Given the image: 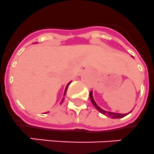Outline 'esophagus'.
I'll use <instances>...</instances> for the list:
<instances>
[{
  "label": "esophagus",
  "instance_id": "obj_1",
  "mask_svg": "<svg viewBox=\"0 0 154 154\" xmlns=\"http://www.w3.org/2000/svg\"><path fill=\"white\" fill-rule=\"evenodd\" d=\"M85 71H86V72H88V71H90V69H89L88 67H85V69H84L83 70L81 71V73H80V75H82V73H83V72H85Z\"/></svg>",
  "mask_w": 154,
  "mask_h": 154
}]
</instances>
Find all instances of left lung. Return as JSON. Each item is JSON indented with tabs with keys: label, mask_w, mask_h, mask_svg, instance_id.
I'll return each instance as SVG.
<instances>
[{
	"label": "left lung",
	"mask_w": 154,
	"mask_h": 154,
	"mask_svg": "<svg viewBox=\"0 0 154 154\" xmlns=\"http://www.w3.org/2000/svg\"><path fill=\"white\" fill-rule=\"evenodd\" d=\"M132 58H134V57H132ZM90 99H91V103H92L93 105H94V106L96 108V109H98V110H99V112H100V113H103V114L106 115V116H107V117H109L110 118H113V119L121 118V117H125L126 115L129 114V113L131 112H131H129V113H114V112H110V111L104 110L103 109H102L101 107L99 106H98V104L95 103V99H94V97H93L92 91L90 92Z\"/></svg>",
	"instance_id": "1"
}]
</instances>
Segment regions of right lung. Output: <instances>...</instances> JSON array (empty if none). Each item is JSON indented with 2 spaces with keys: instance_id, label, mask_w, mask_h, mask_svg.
<instances>
[{
  "instance_id": "1",
  "label": "right lung",
  "mask_w": 154,
  "mask_h": 154,
  "mask_svg": "<svg viewBox=\"0 0 154 154\" xmlns=\"http://www.w3.org/2000/svg\"><path fill=\"white\" fill-rule=\"evenodd\" d=\"M70 83H71V81H70V82H69V83H68V85H66V88H65V91H64V95H64V96H65V95H66V94L67 88H68V86H69V84H70ZM63 100H64V99H63ZM62 101L63 102V100H62ZM63 102H62V103H63Z\"/></svg>"
}]
</instances>
